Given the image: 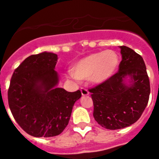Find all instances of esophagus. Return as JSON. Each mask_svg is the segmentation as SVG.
Here are the masks:
<instances>
[{
  "label": "esophagus",
  "mask_w": 159,
  "mask_h": 159,
  "mask_svg": "<svg viewBox=\"0 0 159 159\" xmlns=\"http://www.w3.org/2000/svg\"><path fill=\"white\" fill-rule=\"evenodd\" d=\"M81 94H82L83 96H87L89 94V91H88V89H84V88H81Z\"/></svg>",
  "instance_id": "1"
}]
</instances>
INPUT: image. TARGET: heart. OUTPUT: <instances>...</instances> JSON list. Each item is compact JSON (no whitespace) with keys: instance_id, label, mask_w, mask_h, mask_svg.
<instances>
[{"instance_id":"obj_1","label":"heart","mask_w":159,"mask_h":159,"mask_svg":"<svg viewBox=\"0 0 159 159\" xmlns=\"http://www.w3.org/2000/svg\"><path fill=\"white\" fill-rule=\"evenodd\" d=\"M119 66V57L115 51L106 50L93 53L74 64L71 73L78 80L91 79L101 84L111 78Z\"/></svg>"}]
</instances>
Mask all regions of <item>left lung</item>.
<instances>
[{"label": "left lung", "instance_id": "8db88e82", "mask_svg": "<svg viewBox=\"0 0 159 159\" xmlns=\"http://www.w3.org/2000/svg\"><path fill=\"white\" fill-rule=\"evenodd\" d=\"M122 60L118 71L106 81L89 89L94 105L93 116L102 127L121 129L131 125L142 116L148 105L150 82L141 55L120 46ZM130 76L126 86L124 78Z\"/></svg>", "mask_w": 159, "mask_h": 159}]
</instances>
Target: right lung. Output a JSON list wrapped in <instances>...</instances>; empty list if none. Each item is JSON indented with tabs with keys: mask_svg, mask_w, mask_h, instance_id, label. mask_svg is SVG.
<instances>
[{
	"mask_svg": "<svg viewBox=\"0 0 159 159\" xmlns=\"http://www.w3.org/2000/svg\"><path fill=\"white\" fill-rule=\"evenodd\" d=\"M57 59V54L49 52L30 55L11 77L9 108L20 127L34 137L60 134L68 125L74 104L81 96L80 90L68 92L56 87Z\"/></svg>",
	"mask_w": 159,
	"mask_h": 159,
	"instance_id": "1",
	"label": "right lung"
}]
</instances>
